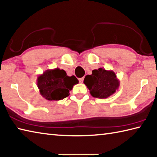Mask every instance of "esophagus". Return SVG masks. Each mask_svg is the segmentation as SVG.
<instances>
[{
    "label": "esophagus",
    "mask_w": 157,
    "mask_h": 157,
    "mask_svg": "<svg viewBox=\"0 0 157 157\" xmlns=\"http://www.w3.org/2000/svg\"><path fill=\"white\" fill-rule=\"evenodd\" d=\"M79 83H83V81H84V78H79Z\"/></svg>",
    "instance_id": "34e87169"
}]
</instances>
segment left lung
<instances>
[{
  "mask_svg": "<svg viewBox=\"0 0 157 157\" xmlns=\"http://www.w3.org/2000/svg\"><path fill=\"white\" fill-rule=\"evenodd\" d=\"M84 84L93 98L106 99L118 90L120 82L113 71L99 68L93 70L91 75L85 77Z\"/></svg>",
  "mask_w": 157,
  "mask_h": 157,
  "instance_id": "8db88e82",
  "label": "left lung"
}]
</instances>
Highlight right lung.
I'll return each mask as SVG.
<instances>
[{"label":"right lung","instance_id":"1","mask_svg":"<svg viewBox=\"0 0 157 157\" xmlns=\"http://www.w3.org/2000/svg\"><path fill=\"white\" fill-rule=\"evenodd\" d=\"M75 76H68L66 71L59 68L48 69L37 78V86L40 95L49 101H58L69 95V90L78 84Z\"/></svg>","mask_w":157,"mask_h":157}]
</instances>
